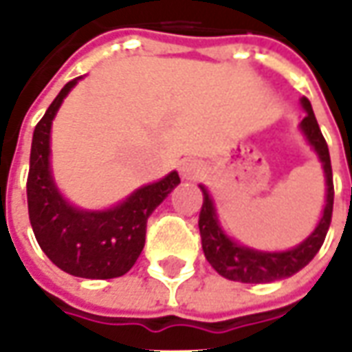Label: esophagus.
I'll return each instance as SVG.
<instances>
[{
  "instance_id": "1",
  "label": "esophagus",
  "mask_w": 352,
  "mask_h": 352,
  "mask_svg": "<svg viewBox=\"0 0 352 352\" xmlns=\"http://www.w3.org/2000/svg\"><path fill=\"white\" fill-rule=\"evenodd\" d=\"M201 173V166L196 160L181 162V175L184 179H196Z\"/></svg>"
}]
</instances>
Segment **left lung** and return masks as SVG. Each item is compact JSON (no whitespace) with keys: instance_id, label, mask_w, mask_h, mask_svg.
I'll list each match as a JSON object with an SVG mask.
<instances>
[{"instance_id":"8db88e82","label":"left lung","mask_w":352,"mask_h":352,"mask_svg":"<svg viewBox=\"0 0 352 352\" xmlns=\"http://www.w3.org/2000/svg\"><path fill=\"white\" fill-rule=\"evenodd\" d=\"M300 103L305 111V116L300 122V131L311 145V148L317 153L322 171H324L326 204L322 214H320V221L317 222V226L309 236L292 249L273 252L258 251V249H252L243 243H237L236 239H232L222 230L213 198L206 186L199 184V188L204 192V206L199 211L198 226L204 254H206L207 262L214 267V272L226 279L239 280V283H273V280L287 279L309 264L324 243L326 232L332 222L333 209L332 164H330L328 145L322 138V131L318 128L309 100L302 98Z\"/></svg>"}]
</instances>
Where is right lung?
Wrapping results in <instances>:
<instances>
[{
    "mask_svg": "<svg viewBox=\"0 0 352 352\" xmlns=\"http://www.w3.org/2000/svg\"><path fill=\"white\" fill-rule=\"evenodd\" d=\"M80 77L69 80L35 126L28 173V213L43 252L62 272L82 279H115L145 247L146 221L181 183L179 173L133 190L109 209H80L64 198L50 168V130L58 109Z\"/></svg>",
    "mask_w": 352,
    "mask_h": 352,
    "instance_id": "obj_1",
    "label": "right lung"
}]
</instances>
